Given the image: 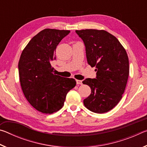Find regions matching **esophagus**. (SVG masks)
<instances>
[{
  "label": "esophagus",
  "mask_w": 147,
  "mask_h": 147,
  "mask_svg": "<svg viewBox=\"0 0 147 147\" xmlns=\"http://www.w3.org/2000/svg\"><path fill=\"white\" fill-rule=\"evenodd\" d=\"M76 84L77 85H82V81L79 80H76Z\"/></svg>",
  "instance_id": "34e87169"
}]
</instances>
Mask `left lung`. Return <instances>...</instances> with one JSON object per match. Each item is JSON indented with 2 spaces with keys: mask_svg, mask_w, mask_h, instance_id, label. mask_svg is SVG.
I'll return each instance as SVG.
<instances>
[{
  "mask_svg": "<svg viewBox=\"0 0 147 147\" xmlns=\"http://www.w3.org/2000/svg\"><path fill=\"white\" fill-rule=\"evenodd\" d=\"M86 47L87 61L95 67V78H86L84 84L91 93L84 100L89 110L96 113L108 112L122 98L129 75L126 52L115 36L105 30H76Z\"/></svg>",
  "mask_w": 147,
  "mask_h": 147,
  "instance_id": "obj_1",
  "label": "left lung"
}]
</instances>
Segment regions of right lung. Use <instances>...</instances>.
Wrapping results in <instances>:
<instances>
[{
  "label": "right lung",
  "mask_w": 147,
  "mask_h": 147,
  "mask_svg": "<svg viewBox=\"0 0 147 147\" xmlns=\"http://www.w3.org/2000/svg\"><path fill=\"white\" fill-rule=\"evenodd\" d=\"M69 30L45 29L36 35L24 48L18 68L22 90L37 110L51 114L63 106L66 95L76 86L73 78L56 75L52 62L56 49Z\"/></svg>",
  "instance_id": "right-lung-1"
}]
</instances>
